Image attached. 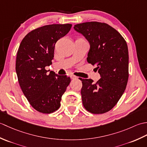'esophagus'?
I'll list each match as a JSON object with an SVG mask.
<instances>
[{"label": "esophagus", "mask_w": 147, "mask_h": 147, "mask_svg": "<svg viewBox=\"0 0 147 147\" xmlns=\"http://www.w3.org/2000/svg\"><path fill=\"white\" fill-rule=\"evenodd\" d=\"M70 78H71V80H74V79H76V78H77V76H74V74H71V75H70Z\"/></svg>", "instance_id": "1"}]
</instances>
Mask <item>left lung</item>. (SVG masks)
I'll return each mask as SVG.
<instances>
[{
	"instance_id": "left-lung-1",
	"label": "left lung",
	"mask_w": 147,
	"mask_h": 147,
	"mask_svg": "<svg viewBox=\"0 0 147 147\" xmlns=\"http://www.w3.org/2000/svg\"><path fill=\"white\" fill-rule=\"evenodd\" d=\"M74 29L88 40L87 61L96 65L101 78L80 79L82 102L86 111L104 114L113 108L123 95L129 77V55L126 40L109 24L96 21L74 25Z\"/></svg>"
}]
</instances>
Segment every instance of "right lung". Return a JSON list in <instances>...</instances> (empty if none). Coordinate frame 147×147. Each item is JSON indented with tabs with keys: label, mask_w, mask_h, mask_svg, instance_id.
<instances>
[{
	"label": "right lung",
	"mask_w": 147,
	"mask_h": 147,
	"mask_svg": "<svg viewBox=\"0 0 147 147\" xmlns=\"http://www.w3.org/2000/svg\"><path fill=\"white\" fill-rule=\"evenodd\" d=\"M71 24H54L28 33L19 47L16 71L21 88L32 107L50 114L61 106V97L71 82L66 75L59 76L45 67L52 64L55 45L69 32Z\"/></svg>",
	"instance_id": "1"
}]
</instances>
